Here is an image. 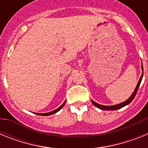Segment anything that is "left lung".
<instances>
[{
    "label": "left lung",
    "mask_w": 148,
    "mask_h": 148,
    "mask_svg": "<svg viewBox=\"0 0 148 148\" xmlns=\"http://www.w3.org/2000/svg\"><path fill=\"white\" fill-rule=\"evenodd\" d=\"M142 70H143V66H142ZM142 77H143V73H142V76L140 77V79H139V81H138V84H137L136 87V89H135V90H134V92H133V93L132 94L131 96H130V97L129 98V99H128L127 100L125 101V102H122V103H121V104H116V105H113V106L101 105V104H97V103L95 102V101H92V103L94 104V105L95 106V107H97L98 108H99V109H101V110H116L120 109V108H123V107H125V106L127 105V104H130V103L133 100V99L135 98L136 95V93H137V91H138V87H139V85H140L141 82H142Z\"/></svg>",
    "instance_id": "left-lung-1"
}]
</instances>
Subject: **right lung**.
<instances>
[{
	"mask_svg": "<svg viewBox=\"0 0 148 148\" xmlns=\"http://www.w3.org/2000/svg\"><path fill=\"white\" fill-rule=\"evenodd\" d=\"M65 102H66V101H64V104H63L61 106H60V107L58 108V109L52 111V112H49V113H36V114H38V115H41V116H49V115L54 114V113H57L58 111H59L60 110H61V108H62L63 107H64V104H65Z\"/></svg>",
	"mask_w": 148,
	"mask_h": 148,
	"instance_id": "right-lung-1",
	"label": "right lung"
}]
</instances>
